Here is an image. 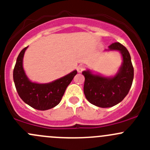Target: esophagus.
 <instances>
[{
	"instance_id": "esophagus-1",
	"label": "esophagus",
	"mask_w": 150,
	"mask_h": 150,
	"mask_svg": "<svg viewBox=\"0 0 150 150\" xmlns=\"http://www.w3.org/2000/svg\"><path fill=\"white\" fill-rule=\"evenodd\" d=\"M84 69L85 67L83 65H82V64H80V65L77 67V70H78V72H82L84 70Z\"/></svg>"
}]
</instances>
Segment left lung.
<instances>
[{"label": "left lung", "instance_id": "8db88e82", "mask_svg": "<svg viewBox=\"0 0 150 150\" xmlns=\"http://www.w3.org/2000/svg\"><path fill=\"white\" fill-rule=\"evenodd\" d=\"M109 50L120 51L122 57V65L114 77L94 75L89 70L82 72L85 77L86 98L90 103L102 108L113 107L122 101L129 92L134 80V67L127 48L117 42L110 45Z\"/></svg>", "mask_w": 150, "mask_h": 150}]
</instances>
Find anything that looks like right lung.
Wrapping results in <instances>:
<instances>
[{"label": "right lung", "instance_id": "add662e5", "mask_svg": "<svg viewBox=\"0 0 150 150\" xmlns=\"http://www.w3.org/2000/svg\"><path fill=\"white\" fill-rule=\"evenodd\" d=\"M28 46L19 53L13 72V81L21 99L33 108L47 110L56 107L62 100L68 85L77 71L74 70L62 78L48 83H36L28 79L23 69V57Z\"/></svg>", "mask_w": 150, "mask_h": 150}]
</instances>
